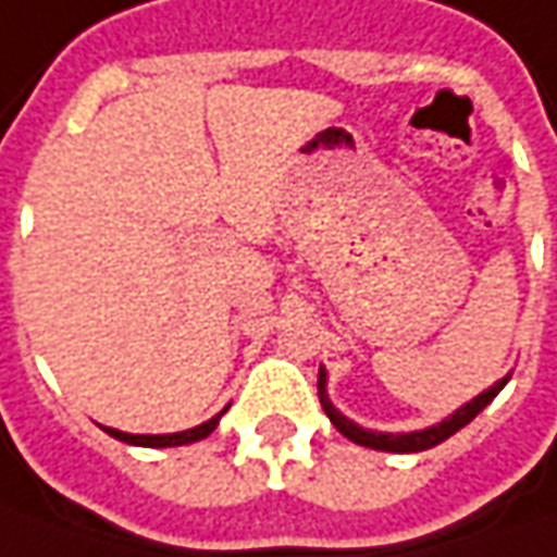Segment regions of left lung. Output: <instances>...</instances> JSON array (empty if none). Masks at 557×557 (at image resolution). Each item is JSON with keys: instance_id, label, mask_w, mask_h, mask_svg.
<instances>
[{"instance_id": "1", "label": "left lung", "mask_w": 557, "mask_h": 557, "mask_svg": "<svg viewBox=\"0 0 557 557\" xmlns=\"http://www.w3.org/2000/svg\"><path fill=\"white\" fill-rule=\"evenodd\" d=\"M508 375L506 379H499L493 388H487V392H481L474 400H469L466 407H459V410L453 412L450 419H444V422H437V425H432V429H422V432H410V434H385V432H370V429H360V425H355L351 419H345L342 412L330 404V397H326V373L320 370V379H317V394H320V407H323V412L330 416V422L336 425L338 432L345 434L348 441H355V444H360V447H370V450H385V453H419V450H432V447H437L441 441H447L450 434H456L459 429H466L471 419L478 416V412L487 407L490 400L496 397V394L506 388Z\"/></svg>"}]
</instances>
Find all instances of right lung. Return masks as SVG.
<instances>
[{"label": "right lung", "mask_w": 557, "mask_h": 557, "mask_svg": "<svg viewBox=\"0 0 557 557\" xmlns=\"http://www.w3.org/2000/svg\"><path fill=\"white\" fill-rule=\"evenodd\" d=\"M221 412L219 416H212L209 422L197 425V429H187V432L178 434H125L116 432V429H104V432L110 434V437H116V441H123V444H135V447H182V444H194V441H202V437H209V434L215 432Z\"/></svg>", "instance_id": "1"}]
</instances>
